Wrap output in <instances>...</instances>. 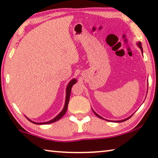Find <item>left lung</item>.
<instances>
[{
  "label": "left lung",
  "instance_id": "left-lung-1",
  "mask_svg": "<svg viewBox=\"0 0 158 158\" xmlns=\"http://www.w3.org/2000/svg\"><path fill=\"white\" fill-rule=\"evenodd\" d=\"M137 44H138V46H139V48H140V49H141V52H143V49H142V47H141V42H139V43H138ZM93 112H94V113H95V115H96V116H97L98 117H99V118H102V119H104L102 117H101L100 116H99V115H98V114H96V113H95V112L94 111H93ZM130 117H131V116H130ZM130 117H129V118H126V119H124V120H123V121H116V122H118V123H121V122H123V121H127V120H128V119H129Z\"/></svg>",
  "mask_w": 158,
  "mask_h": 158
}]
</instances>
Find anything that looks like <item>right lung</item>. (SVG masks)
Masks as SVG:
<instances>
[{
  "label": "right lung",
  "mask_w": 158,
  "mask_h": 158,
  "mask_svg": "<svg viewBox=\"0 0 158 158\" xmlns=\"http://www.w3.org/2000/svg\"><path fill=\"white\" fill-rule=\"evenodd\" d=\"M77 83V80L75 79H74L70 81V82L69 83L68 85V87H67V89H66V100H65V106H64V108L62 110V111L60 112V113L56 117H55L54 118H53L52 120H51V121H48V122H45V123H35L33 121H31V120L28 119L29 121H31L32 123H33L35 124H37V125H42V124H49V123H52L53 122H56L58 121V120L60 119L61 118H62L64 114L66 113L67 111V109H68V103H69V96H70V93H71V90H72V87H73V85L76 84Z\"/></svg>",
  "instance_id": "add662e5"
}]
</instances>
